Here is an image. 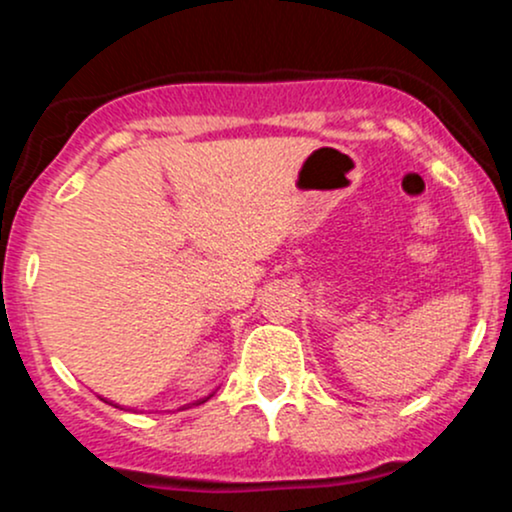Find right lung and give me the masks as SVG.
I'll return each mask as SVG.
<instances>
[{"label": "right lung", "instance_id": "obj_1", "mask_svg": "<svg viewBox=\"0 0 512 512\" xmlns=\"http://www.w3.org/2000/svg\"><path fill=\"white\" fill-rule=\"evenodd\" d=\"M207 399H209V397H207Z\"/></svg>", "mask_w": 512, "mask_h": 512}]
</instances>
